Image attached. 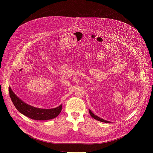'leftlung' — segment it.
<instances>
[{"mask_svg": "<svg viewBox=\"0 0 153 153\" xmlns=\"http://www.w3.org/2000/svg\"><path fill=\"white\" fill-rule=\"evenodd\" d=\"M89 112L91 116L93 118H94V119H95V120H98V121H99L104 122V123H111V122H109V121H106V120H103V119H102V118L98 117V116L95 115V114H94L92 112V111H91L90 109H89Z\"/></svg>", "mask_w": 153, "mask_h": 153, "instance_id": "1", "label": "left lung"}]
</instances>
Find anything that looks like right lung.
<instances>
[{
    "label": "right lung",
    "instance_id": "add662e5",
    "mask_svg": "<svg viewBox=\"0 0 153 153\" xmlns=\"http://www.w3.org/2000/svg\"><path fill=\"white\" fill-rule=\"evenodd\" d=\"M11 100L17 110L23 115L35 120H48L56 118L62 110V105L51 109H42L28 105L22 101L9 88Z\"/></svg>",
    "mask_w": 153,
    "mask_h": 153
}]
</instances>
